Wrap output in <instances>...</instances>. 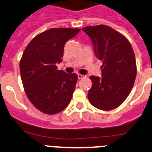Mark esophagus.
Returning <instances> with one entry per match:
<instances>
[{"label":"esophagus","mask_w":152,"mask_h":152,"mask_svg":"<svg viewBox=\"0 0 152 152\" xmlns=\"http://www.w3.org/2000/svg\"><path fill=\"white\" fill-rule=\"evenodd\" d=\"M85 77H86V76H84V75L78 74V78H79V79H84Z\"/></svg>","instance_id":"obj_1"}]
</instances>
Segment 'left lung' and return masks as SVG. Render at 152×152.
Returning <instances> with one entry per match:
<instances>
[{
  "label": "left lung",
  "instance_id": "8db88e82",
  "mask_svg": "<svg viewBox=\"0 0 152 152\" xmlns=\"http://www.w3.org/2000/svg\"><path fill=\"white\" fill-rule=\"evenodd\" d=\"M82 30L91 39L96 57L103 62L102 77L90 76L92 86L88 100L100 110H113L128 97L136 79L132 48L124 35L107 26H87Z\"/></svg>",
  "mask_w": 152,
  "mask_h": 152
}]
</instances>
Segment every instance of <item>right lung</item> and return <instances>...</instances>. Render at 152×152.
I'll return each instance as SVG.
<instances>
[{"label":"right lung","mask_w":152,"mask_h":152,"mask_svg":"<svg viewBox=\"0 0 152 152\" xmlns=\"http://www.w3.org/2000/svg\"><path fill=\"white\" fill-rule=\"evenodd\" d=\"M79 28H52L35 36L26 48L20 63L26 94L32 104L47 114L66 108L73 97L78 76L57 70L64 45Z\"/></svg>","instance_id":"obj_1"}]
</instances>
